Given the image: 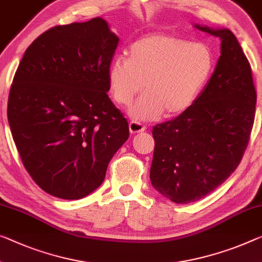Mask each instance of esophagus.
I'll return each instance as SVG.
<instances>
[{
    "label": "esophagus",
    "mask_w": 262,
    "mask_h": 262,
    "mask_svg": "<svg viewBox=\"0 0 262 262\" xmlns=\"http://www.w3.org/2000/svg\"><path fill=\"white\" fill-rule=\"evenodd\" d=\"M128 130H130L132 135H136V134H139V132H143L146 130V126L138 122H131L130 124H128Z\"/></svg>",
    "instance_id": "esophagus-1"
}]
</instances>
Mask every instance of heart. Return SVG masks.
<instances>
[{
	"mask_svg": "<svg viewBox=\"0 0 262 262\" xmlns=\"http://www.w3.org/2000/svg\"><path fill=\"white\" fill-rule=\"evenodd\" d=\"M214 54L207 44L188 42L167 34H150L131 43L127 58L116 56L107 67L111 98L126 106L139 122L156 120L164 112L176 116L195 102L214 69Z\"/></svg>",
	"mask_w": 262,
	"mask_h": 262,
	"instance_id": "obj_1",
	"label": "heart"
}]
</instances>
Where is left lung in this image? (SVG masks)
Segmentation results:
<instances>
[{"instance_id": "8db88e82", "label": "left lung", "mask_w": 262, "mask_h": 262, "mask_svg": "<svg viewBox=\"0 0 262 262\" xmlns=\"http://www.w3.org/2000/svg\"><path fill=\"white\" fill-rule=\"evenodd\" d=\"M193 27L220 38L214 72L186 111L152 130L151 184L176 204L204 198L234 172L255 117L251 66L234 34L227 28Z\"/></svg>"}]
</instances>
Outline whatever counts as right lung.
I'll list each match as a JSON object with an SVG mask.
<instances>
[{"label":"right lung","mask_w":262,"mask_h":262,"mask_svg":"<svg viewBox=\"0 0 262 262\" xmlns=\"http://www.w3.org/2000/svg\"><path fill=\"white\" fill-rule=\"evenodd\" d=\"M119 38L102 17L57 26L28 47L11 84L8 122L34 182L77 200L102 185L128 138V124L106 92Z\"/></svg>","instance_id":"1"}]
</instances>
